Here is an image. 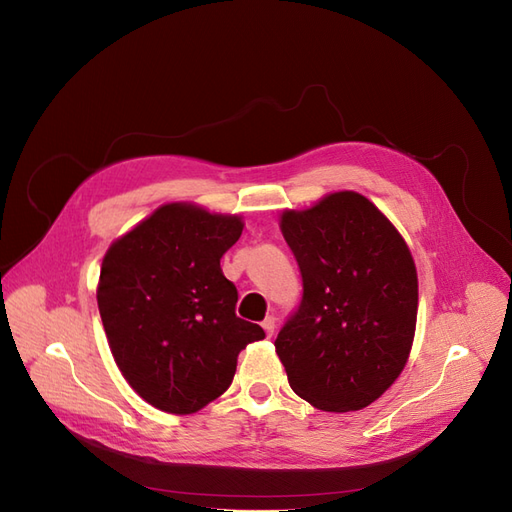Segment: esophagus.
<instances>
[{"instance_id":"obj_1","label":"esophagus","mask_w":512,"mask_h":512,"mask_svg":"<svg viewBox=\"0 0 512 512\" xmlns=\"http://www.w3.org/2000/svg\"><path fill=\"white\" fill-rule=\"evenodd\" d=\"M261 325H263V329H266V334H268V338H270V336L274 334V329H276V319H274V317H268Z\"/></svg>"}]
</instances>
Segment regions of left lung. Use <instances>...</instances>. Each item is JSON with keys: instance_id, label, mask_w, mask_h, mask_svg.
Here are the masks:
<instances>
[{"instance_id": "obj_1", "label": "left lung", "mask_w": 512, "mask_h": 512, "mask_svg": "<svg viewBox=\"0 0 512 512\" xmlns=\"http://www.w3.org/2000/svg\"><path fill=\"white\" fill-rule=\"evenodd\" d=\"M280 229L302 274V300L274 342L289 385L321 410L366 408L400 376L415 338L408 246L355 191L283 212Z\"/></svg>"}]
</instances>
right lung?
I'll return each mask as SVG.
<instances>
[{
    "mask_svg": "<svg viewBox=\"0 0 512 512\" xmlns=\"http://www.w3.org/2000/svg\"><path fill=\"white\" fill-rule=\"evenodd\" d=\"M240 217L168 204L114 242L97 306L110 351L134 391L159 410L191 415L232 385L238 353L266 338L236 317L238 289L221 257Z\"/></svg>",
    "mask_w": 512,
    "mask_h": 512,
    "instance_id": "1",
    "label": "right lung"
}]
</instances>
